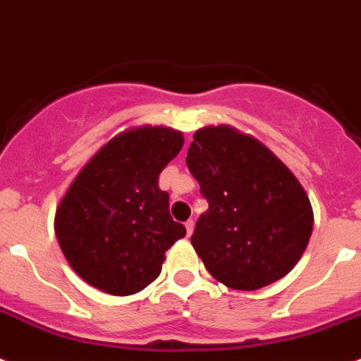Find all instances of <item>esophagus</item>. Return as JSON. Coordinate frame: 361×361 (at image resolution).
<instances>
[{"label": "esophagus", "mask_w": 361, "mask_h": 361, "mask_svg": "<svg viewBox=\"0 0 361 361\" xmlns=\"http://www.w3.org/2000/svg\"><path fill=\"white\" fill-rule=\"evenodd\" d=\"M185 228H187V235H188V237L192 235V232H194V221H192V219H188L187 223H185Z\"/></svg>", "instance_id": "1"}]
</instances>
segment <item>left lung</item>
Segmentation results:
<instances>
[{
	"mask_svg": "<svg viewBox=\"0 0 361 361\" xmlns=\"http://www.w3.org/2000/svg\"><path fill=\"white\" fill-rule=\"evenodd\" d=\"M187 167L209 201L190 243L210 275L255 291L290 274L313 232V207L290 169L225 124L194 133Z\"/></svg>",
	"mask_w": 361,
	"mask_h": 361,
	"instance_id": "obj_1",
	"label": "left lung"
}]
</instances>
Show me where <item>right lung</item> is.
I'll list each match as a JSON object with an SVG mask.
<instances>
[{
  "label": "right lung",
  "mask_w": 361,
  "mask_h": 361,
  "mask_svg": "<svg viewBox=\"0 0 361 361\" xmlns=\"http://www.w3.org/2000/svg\"><path fill=\"white\" fill-rule=\"evenodd\" d=\"M183 133L136 126L113 136L80 169L55 210L68 264L104 293L128 297L157 281L167 252L187 230L169 214L158 187Z\"/></svg>",
  "instance_id": "add662e5"
}]
</instances>
